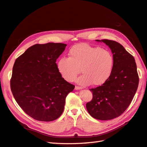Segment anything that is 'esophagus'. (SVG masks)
Listing matches in <instances>:
<instances>
[{"instance_id":"1","label":"esophagus","mask_w":147,"mask_h":147,"mask_svg":"<svg viewBox=\"0 0 147 147\" xmlns=\"http://www.w3.org/2000/svg\"><path fill=\"white\" fill-rule=\"evenodd\" d=\"M81 89H82V88L80 87V86H75V90H81Z\"/></svg>"}]
</instances>
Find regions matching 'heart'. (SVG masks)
Listing matches in <instances>:
<instances>
[{
    "label": "heart",
    "mask_w": 147,
    "mask_h": 147,
    "mask_svg": "<svg viewBox=\"0 0 147 147\" xmlns=\"http://www.w3.org/2000/svg\"><path fill=\"white\" fill-rule=\"evenodd\" d=\"M113 56L109 50L85 43L71 48L67 57H62L57 62V69L65 80L72 82L79 73L82 75L76 80L82 86L104 84L112 74Z\"/></svg>",
    "instance_id": "b5f03b06"
}]
</instances>
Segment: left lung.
<instances>
[{
	"instance_id": "obj_1",
	"label": "left lung",
	"mask_w": 147,
	"mask_h": 147,
	"mask_svg": "<svg viewBox=\"0 0 147 147\" xmlns=\"http://www.w3.org/2000/svg\"><path fill=\"white\" fill-rule=\"evenodd\" d=\"M109 46L114 64L109 78L101 86L90 89L92 99L86 105L91 116L109 120L120 116L130 105L139 85L134 57L121 44L110 40H96Z\"/></svg>"
}]
</instances>
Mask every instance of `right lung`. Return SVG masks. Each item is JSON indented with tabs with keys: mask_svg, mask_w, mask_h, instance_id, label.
<instances>
[{
	"mask_svg": "<svg viewBox=\"0 0 147 147\" xmlns=\"http://www.w3.org/2000/svg\"><path fill=\"white\" fill-rule=\"evenodd\" d=\"M66 44H35L16 59L10 88L24 112L32 118L51 121L63 113L65 98L75 86L61 77L56 59Z\"/></svg>",
	"mask_w": 147,
	"mask_h": 147,
	"instance_id": "add662e5",
	"label": "right lung"
}]
</instances>
